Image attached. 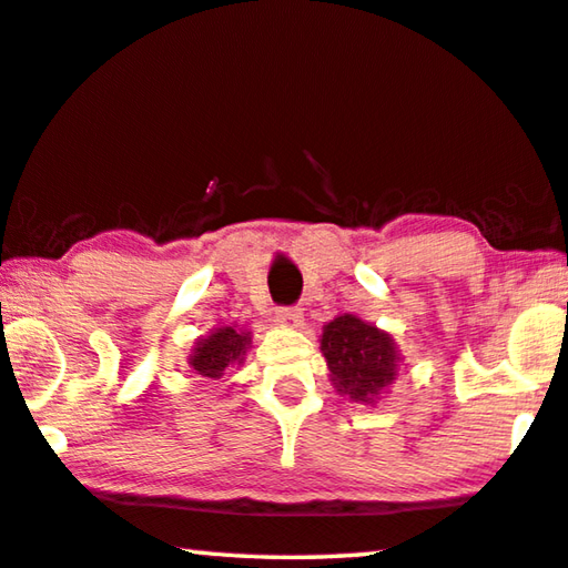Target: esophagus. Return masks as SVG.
<instances>
[{"instance_id":"obj_1","label":"esophagus","mask_w":568,"mask_h":568,"mask_svg":"<svg viewBox=\"0 0 568 568\" xmlns=\"http://www.w3.org/2000/svg\"><path fill=\"white\" fill-rule=\"evenodd\" d=\"M277 323L285 328H301L303 311L298 308V305H291V308H277Z\"/></svg>"}]
</instances>
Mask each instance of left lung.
Instances as JSON below:
<instances>
[{
  "mask_svg": "<svg viewBox=\"0 0 568 568\" xmlns=\"http://www.w3.org/2000/svg\"><path fill=\"white\" fill-rule=\"evenodd\" d=\"M321 354L336 392L362 404H374L389 389L402 362L389 333L351 313L323 326Z\"/></svg>",
  "mask_w": 568,
  "mask_h": 568,
  "instance_id": "obj_1",
  "label": "left lung"
}]
</instances>
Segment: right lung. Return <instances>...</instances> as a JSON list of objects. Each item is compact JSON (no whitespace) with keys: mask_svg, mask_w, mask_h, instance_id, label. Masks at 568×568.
Wrapping results in <instances>:
<instances>
[{"mask_svg":"<svg viewBox=\"0 0 568 568\" xmlns=\"http://www.w3.org/2000/svg\"><path fill=\"white\" fill-rule=\"evenodd\" d=\"M250 344V331L237 326H220L210 336L196 341L192 354H189V366L194 368V374H202L206 379H220L232 364L245 362Z\"/></svg>","mask_w":568,"mask_h":568,"instance_id":"add662e5","label":"right lung"}]
</instances>
